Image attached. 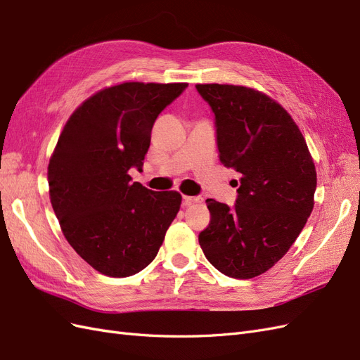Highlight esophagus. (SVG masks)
I'll list each match as a JSON object with an SVG mask.
<instances>
[{"label":"esophagus","mask_w":360,"mask_h":360,"mask_svg":"<svg viewBox=\"0 0 360 360\" xmlns=\"http://www.w3.org/2000/svg\"><path fill=\"white\" fill-rule=\"evenodd\" d=\"M203 199L200 196H184V205L190 207L193 203H200Z\"/></svg>","instance_id":"esophagus-1"}]
</instances>
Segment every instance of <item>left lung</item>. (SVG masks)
<instances>
[{"label": "left lung", "instance_id": "left-lung-1", "mask_svg": "<svg viewBox=\"0 0 360 360\" xmlns=\"http://www.w3.org/2000/svg\"><path fill=\"white\" fill-rule=\"evenodd\" d=\"M215 116L220 161L241 174L233 207L207 199L211 220L199 233L207 259L233 279L270 270L290 250L314 208L315 164L281 104L232 84H198Z\"/></svg>", "mask_w": 360, "mask_h": 360}]
</instances>
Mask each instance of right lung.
<instances>
[{"label":"right lung","instance_id":"right-lung-1","mask_svg":"<svg viewBox=\"0 0 360 360\" xmlns=\"http://www.w3.org/2000/svg\"><path fill=\"white\" fill-rule=\"evenodd\" d=\"M187 83H123L81 104L61 131L48 166L49 199L65 238L110 277L148 266L181 207L178 191L132 182L141 170L160 112Z\"/></svg>","mask_w":360,"mask_h":360}]
</instances>
